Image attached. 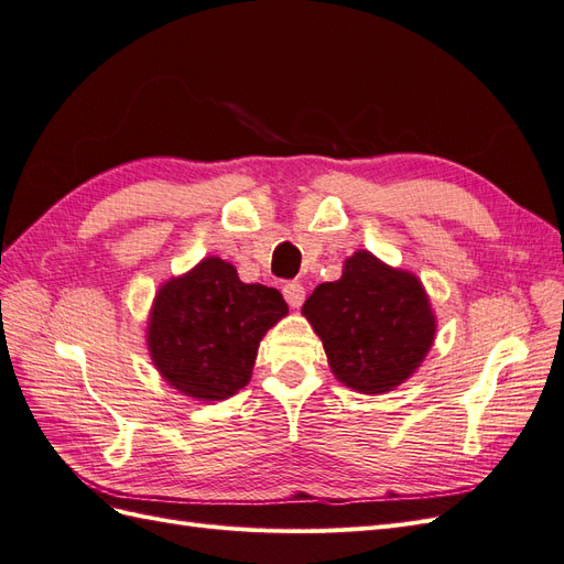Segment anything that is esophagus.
I'll return each instance as SVG.
<instances>
[{
    "instance_id": "1",
    "label": "esophagus",
    "mask_w": 564,
    "mask_h": 564,
    "mask_svg": "<svg viewBox=\"0 0 564 564\" xmlns=\"http://www.w3.org/2000/svg\"><path fill=\"white\" fill-rule=\"evenodd\" d=\"M282 294H284L286 303L292 305V308H301V303L305 301V289H303L301 282H286L284 289H282Z\"/></svg>"
}]
</instances>
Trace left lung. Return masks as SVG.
<instances>
[{
	"mask_svg": "<svg viewBox=\"0 0 564 564\" xmlns=\"http://www.w3.org/2000/svg\"><path fill=\"white\" fill-rule=\"evenodd\" d=\"M334 377L365 395L404 383L435 340V315L421 280L355 251L344 275L303 303Z\"/></svg>",
	"mask_w": 564,
	"mask_h": 564,
	"instance_id": "8db88e82",
	"label": "left lung"
}]
</instances>
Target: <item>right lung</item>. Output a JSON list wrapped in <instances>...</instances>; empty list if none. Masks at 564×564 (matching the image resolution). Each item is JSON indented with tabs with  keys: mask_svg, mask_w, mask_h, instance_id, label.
<instances>
[{
	"mask_svg": "<svg viewBox=\"0 0 564 564\" xmlns=\"http://www.w3.org/2000/svg\"><path fill=\"white\" fill-rule=\"evenodd\" d=\"M286 313L278 289L245 284L209 256L158 292L148 322L152 365L187 398L226 400L249 383L261 338Z\"/></svg>",
	"mask_w": 564,
	"mask_h": 564,
	"instance_id": "1",
	"label": "right lung"
}]
</instances>
